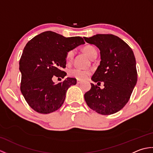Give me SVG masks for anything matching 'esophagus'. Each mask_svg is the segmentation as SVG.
Instances as JSON below:
<instances>
[{
	"label": "esophagus",
	"mask_w": 153,
	"mask_h": 153,
	"mask_svg": "<svg viewBox=\"0 0 153 153\" xmlns=\"http://www.w3.org/2000/svg\"><path fill=\"white\" fill-rule=\"evenodd\" d=\"M82 80H80V79H77V84H80V83H82Z\"/></svg>",
	"instance_id": "1"
}]
</instances>
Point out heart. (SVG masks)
I'll return each instance as SVG.
<instances>
[{"instance_id":"obj_1","label":"heart","mask_w":153,"mask_h":153,"mask_svg":"<svg viewBox=\"0 0 153 153\" xmlns=\"http://www.w3.org/2000/svg\"><path fill=\"white\" fill-rule=\"evenodd\" d=\"M83 51L88 56V57L91 59L97 55V51L96 48L91 45H87L84 47L83 48ZM74 56V50H70L68 51L66 54V60L67 62H71ZM68 74L70 77H74V78L78 79H85L88 77L91 74V71L90 70H83L80 69V68H73L71 69Z\"/></svg>"}]
</instances>
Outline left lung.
Listing matches in <instances>:
<instances>
[{"label":"left lung","instance_id":"left-lung-1","mask_svg":"<svg viewBox=\"0 0 153 153\" xmlns=\"http://www.w3.org/2000/svg\"><path fill=\"white\" fill-rule=\"evenodd\" d=\"M84 39L99 48L101 60L92 80L100 84L103 82L105 86L101 89L91 83V88L84 95L85 102L97 113L112 114L128 103L137 83L134 52L126 42L112 34H97Z\"/></svg>","mask_w":153,"mask_h":153}]
</instances>
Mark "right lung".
<instances>
[{"label":"right lung","mask_w":153,"mask_h":153,"mask_svg":"<svg viewBox=\"0 0 153 153\" xmlns=\"http://www.w3.org/2000/svg\"><path fill=\"white\" fill-rule=\"evenodd\" d=\"M85 43L81 37H65L47 31L33 37L25 45L19 60L22 73L20 90L32 109L41 114L56 111L63 105L68 89L76 79L67 77L54 84V77L66 75V53Z\"/></svg>","instance_id":"right-lung-1"}]
</instances>
